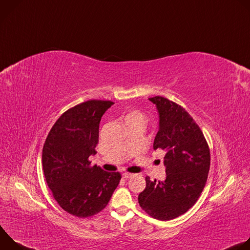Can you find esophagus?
Masks as SVG:
<instances>
[{
    "mask_svg": "<svg viewBox=\"0 0 250 250\" xmlns=\"http://www.w3.org/2000/svg\"><path fill=\"white\" fill-rule=\"evenodd\" d=\"M131 176H132V174H131V173H127V172L123 173V177H124V178H125V179H127V178H130Z\"/></svg>",
    "mask_w": 250,
    "mask_h": 250,
    "instance_id": "34e87169",
    "label": "esophagus"
}]
</instances>
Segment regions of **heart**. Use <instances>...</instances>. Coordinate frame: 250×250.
I'll return each mask as SVG.
<instances>
[{"label":"heart","mask_w":250,"mask_h":250,"mask_svg":"<svg viewBox=\"0 0 250 250\" xmlns=\"http://www.w3.org/2000/svg\"><path fill=\"white\" fill-rule=\"evenodd\" d=\"M125 124L130 123V122H134V121H140L146 123V117L145 115L140 113L139 111H131L130 113H128L125 117Z\"/></svg>","instance_id":"obj_1"}]
</instances>
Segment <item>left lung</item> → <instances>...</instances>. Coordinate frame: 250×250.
<instances>
[{
  "label": "left lung",
  "mask_w": 250,
  "mask_h": 250,
  "mask_svg": "<svg viewBox=\"0 0 250 250\" xmlns=\"http://www.w3.org/2000/svg\"><path fill=\"white\" fill-rule=\"evenodd\" d=\"M159 115L153 148L166 152V178L151 181L138 195L141 208L159 221L185 213L199 199L208 179L210 155L206 138L193 118L181 105L166 98H149Z\"/></svg>",
  "instance_id": "obj_1"
}]
</instances>
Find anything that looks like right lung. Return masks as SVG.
<instances>
[{
    "label": "right lung",
    "mask_w": 250,
    "mask_h": 250,
    "mask_svg": "<svg viewBox=\"0 0 250 250\" xmlns=\"http://www.w3.org/2000/svg\"><path fill=\"white\" fill-rule=\"evenodd\" d=\"M111 101L90 100L69 109L50 129L42 149L46 183L59 206L79 218L96 215L108 205L121 173L91 166L99 125Z\"/></svg>",
    "instance_id": "obj_1"
}]
</instances>
